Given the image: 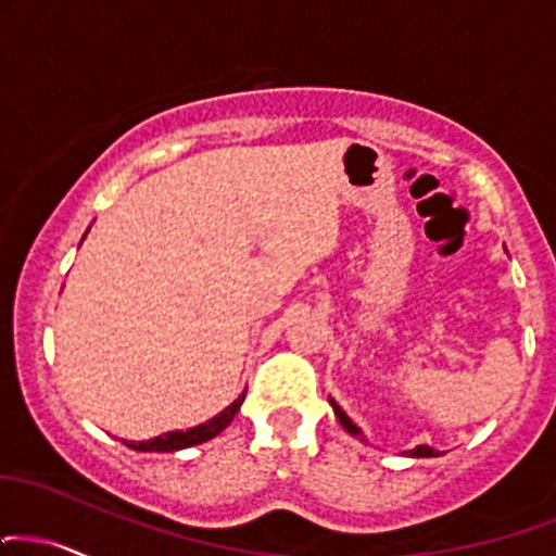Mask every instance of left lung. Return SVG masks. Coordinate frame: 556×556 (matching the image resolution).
Returning <instances> with one entry per match:
<instances>
[{
    "instance_id": "obj_1",
    "label": "left lung",
    "mask_w": 556,
    "mask_h": 556,
    "mask_svg": "<svg viewBox=\"0 0 556 556\" xmlns=\"http://www.w3.org/2000/svg\"><path fill=\"white\" fill-rule=\"evenodd\" d=\"M331 406H333V414H337V419H339V422H342L344 430L350 432V434H359V427L354 425L352 419L346 417V414H344L342 409H339V406H337V401H331ZM412 456H414V458H432V456H438V451H432L430 445H419V447H414V451H412Z\"/></svg>"
}]
</instances>
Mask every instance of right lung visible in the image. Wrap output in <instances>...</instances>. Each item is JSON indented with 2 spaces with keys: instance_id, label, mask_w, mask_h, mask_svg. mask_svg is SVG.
<instances>
[{
  "instance_id": "1",
  "label": "right lung",
  "mask_w": 556,
  "mask_h": 556,
  "mask_svg": "<svg viewBox=\"0 0 556 556\" xmlns=\"http://www.w3.org/2000/svg\"><path fill=\"white\" fill-rule=\"evenodd\" d=\"M245 393L243 396H238L232 401L230 406H227L225 412H219L217 417L210 419V422L199 425V427H191V430L186 432H165L160 434V438H152V440H142V443H129L126 440V445L131 447V451H147V453H168V451H180V447H191V445H199V443H206V440H212L214 434H219L225 430L227 425L232 422V417H236L240 404H243Z\"/></svg>"
}]
</instances>
